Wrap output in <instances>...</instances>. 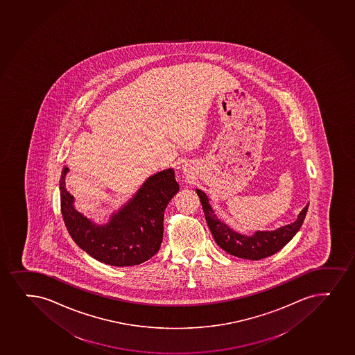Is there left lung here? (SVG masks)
I'll use <instances>...</instances> for the list:
<instances>
[{"label":"left lung","mask_w":355,"mask_h":355,"mask_svg":"<svg viewBox=\"0 0 355 355\" xmlns=\"http://www.w3.org/2000/svg\"><path fill=\"white\" fill-rule=\"evenodd\" d=\"M196 192L203 207L205 221L208 223L209 230L213 234L214 240L217 245L234 257L248 260L267 258L282 250L300 230L308 211L309 203L300 211L298 218L293 223L280 227L279 230L257 232L253 236H246L234 232L228 225L222 223L214 214L205 192L200 190H196Z\"/></svg>","instance_id":"8db88e82"}]
</instances>
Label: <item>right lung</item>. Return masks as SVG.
<instances>
[{
  "label": "right lung",
  "mask_w": 355,
  "mask_h": 355,
  "mask_svg": "<svg viewBox=\"0 0 355 355\" xmlns=\"http://www.w3.org/2000/svg\"><path fill=\"white\" fill-rule=\"evenodd\" d=\"M67 167L60 180V209L67 232L90 257L110 266H134L157 254L164 234V213L180 190L175 171L152 175L108 225H96L76 211L73 197L64 188Z\"/></svg>",
  "instance_id": "1"
}]
</instances>
